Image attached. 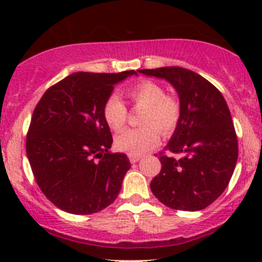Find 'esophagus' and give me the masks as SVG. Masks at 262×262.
Masks as SVG:
<instances>
[{
	"label": "esophagus",
	"instance_id": "esophagus-1",
	"mask_svg": "<svg viewBox=\"0 0 262 262\" xmlns=\"http://www.w3.org/2000/svg\"><path fill=\"white\" fill-rule=\"evenodd\" d=\"M128 157H129V161H130V163H136V162H138L139 160H141V156L128 155Z\"/></svg>",
	"mask_w": 262,
	"mask_h": 262
}]
</instances>
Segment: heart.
Here are the masks:
<instances>
[{"label":"heart","mask_w":262,"mask_h":262,"mask_svg":"<svg viewBox=\"0 0 262 262\" xmlns=\"http://www.w3.org/2000/svg\"><path fill=\"white\" fill-rule=\"evenodd\" d=\"M129 99L137 106L144 107L141 115L143 126L121 132L115 138L118 149L129 155L141 156L157 146L160 132L170 136L178 126L181 107L178 100L166 95L165 89L153 81H141L126 91ZM126 106L118 95H112L105 101L104 118L113 130L119 132L126 123Z\"/></svg>","instance_id":"1"}]
</instances>
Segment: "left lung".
Returning a JSON list of instances; mask_svg holds the SVG:
<instances>
[{"mask_svg": "<svg viewBox=\"0 0 262 262\" xmlns=\"http://www.w3.org/2000/svg\"><path fill=\"white\" fill-rule=\"evenodd\" d=\"M166 80L179 95L181 115L161 156V172L150 181L153 195L166 207L196 212L218 199L228 186L238 158V143L223 95L198 73L181 67L139 70Z\"/></svg>", "mask_w": 262, "mask_h": 262, "instance_id": "8db88e82", "label": "left lung"}]
</instances>
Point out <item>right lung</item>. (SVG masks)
Wrapping results in <instances>:
<instances>
[{
  "label": "right lung",
  "mask_w": 262,
  "mask_h": 262,
  "mask_svg": "<svg viewBox=\"0 0 262 262\" xmlns=\"http://www.w3.org/2000/svg\"><path fill=\"white\" fill-rule=\"evenodd\" d=\"M138 71L76 72L41 96L26 136V155L43 194L71 214L97 213L119 195L130 168L124 153H110L104 118L114 86Z\"/></svg>",
  "instance_id": "right-lung-1"
}]
</instances>
